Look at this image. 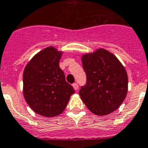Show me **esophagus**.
Instances as JSON below:
<instances>
[{
	"instance_id": "obj_1",
	"label": "esophagus",
	"mask_w": 148,
	"mask_h": 148,
	"mask_svg": "<svg viewBox=\"0 0 148 148\" xmlns=\"http://www.w3.org/2000/svg\"><path fill=\"white\" fill-rule=\"evenodd\" d=\"M73 86L75 90H78V88H79V85H78V84H77V83H73Z\"/></svg>"
}]
</instances>
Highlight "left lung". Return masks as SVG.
<instances>
[{"label": "left lung", "mask_w": 148, "mask_h": 148, "mask_svg": "<svg viewBox=\"0 0 148 148\" xmlns=\"http://www.w3.org/2000/svg\"><path fill=\"white\" fill-rule=\"evenodd\" d=\"M86 83L79 95L90 111L104 116L122 104L128 91V75L122 63L112 53L98 49L82 58Z\"/></svg>", "instance_id": "obj_1"}]
</instances>
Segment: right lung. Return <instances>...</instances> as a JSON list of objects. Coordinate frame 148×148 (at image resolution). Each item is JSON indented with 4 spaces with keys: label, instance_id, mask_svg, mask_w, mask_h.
Here are the masks:
<instances>
[{
    "label": "right lung",
    "instance_id": "right-lung-1",
    "mask_svg": "<svg viewBox=\"0 0 148 148\" xmlns=\"http://www.w3.org/2000/svg\"><path fill=\"white\" fill-rule=\"evenodd\" d=\"M62 53L53 47L40 51L23 73V94L29 107L39 115L53 117L63 112L75 93L59 66Z\"/></svg>",
    "mask_w": 148,
    "mask_h": 148
}]
</instances>
